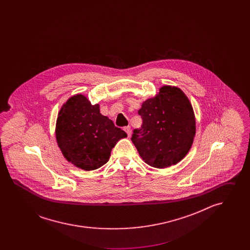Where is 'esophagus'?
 Masks as SVG:
<instances>
[{"label":"esophagus","mask_w":250,"mask_h":250,"mask_svg":"<svg viewBox=\"0 0 250 250\" xmlns=\"http://www.w3.org/2000/svg\"><path fill=\"white\" fill-rule=\"evenodd\" d=\"M124 129H125V132H126V133H127V135H128V137H130V136H131V127H130V126H129V125H128V126H125V128H124Z\"/></svg>","instance_id":"1"}]
</instances>
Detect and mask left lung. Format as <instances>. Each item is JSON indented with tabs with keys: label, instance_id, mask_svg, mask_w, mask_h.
<instances>
[{
	"label": "left lung",
	"instance_id": "1",
	"mask_svg": "<svg viewBox=\"0 0 250 250\" xmlns=\"http://www.w3.org/2000/svg\"><path fill=\"white\" fill-rule=\"evenodd\" d=\"M138 112L143 125L134 130L131 140L146 164L165 168L188 155L196 134V119L188 97L180 88L162 86Z\"/></svg>",
	"mask_w": 250,
	"mask_h": 250
}]
</instances>
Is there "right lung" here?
I'll use <instances>...</instances> for the list:
<instances>
[{
	"mask_svg": "<svg viewBox=\"0 0 250 250\" xmlns=\"http://www.w3.org/2000/svg\"><path fill=\"white\" fill-rule=\"evenodd\" d=\"M56 141L64 158L84 170L105 165L110 152L127 135L107 116L99 105L83 95H73L62 106L56 121Z\"/></svg>",
	"mask_w": 250,
	"mask_h": 250,
	"instance_id": "obj_1",
	"label": "right lung"
}]
</instances>
